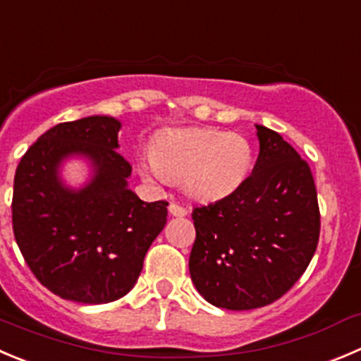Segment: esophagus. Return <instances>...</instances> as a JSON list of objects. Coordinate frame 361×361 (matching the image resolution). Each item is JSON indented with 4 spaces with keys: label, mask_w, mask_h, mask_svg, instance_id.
I'll list each match as a JSON object with an SVG mask.
<instances>
[{
    "label": "esophagus",
    "mask_w": 361,
    "mask_h": 361,
    "mask_svg": "<svg viewBox=\"0 0 361 361\" xmlns=\"http://www.w3.org/2000/svg\"><path fill=\"white\" fill-rule=\"evenodd\" d=\"M169 213L173 216H185L187 215V208H183L181 204H176V202H171L169 204Z\"/></svg>",
    "instance_id": "esophagus-1"
}]
</instances>
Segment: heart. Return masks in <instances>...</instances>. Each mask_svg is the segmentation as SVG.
Here are the masks:
<instances>
[{"instance_id":"b5f03b06","label":"heart","mask_w":361,"mask_h":361,"mask_svg":"<svg viewBox=\"0 0 361 361\" xmlns=\"http://www.w3.org/2000/svg\"><path fill=\"white\" fill-rule=\"evenodd\" d=\"M254 166L252 142L238 132L185 128L157 135L152 155L139 162L146 180L181 181L195 201L213 202L234 194Z\"/></svg>"}]
</instances>
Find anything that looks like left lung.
<instances>
[{"label":"left lung","instance_id":"8db88e82","mask_svg":"<svg viewBox=\"0 0 361 361\" xmlns=\"http://www.w3.org/2000/svg\"><path fill=\"white\" fill-rule=\"evenodd\" d=\"M259 157L234 194L192 212L188 269L199 295L227 310L269 305L296 284L321 229L310 167L281 134L255 125Z\"/></svg>","mask_w":361,"mask_h":361}]
</instances>
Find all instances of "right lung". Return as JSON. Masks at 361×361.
Masks as SVG:
<instances>
[{"mask_svg": "<svg viewBox=\"0 0 361 361\" xmlns=\"http://www.w3.org/2000/svg\"><path fill=\"white\" fill-rule=\"evenodd\" d=\"M121 123L87 116L49 128L24 153L13 178V236L42 286L72 302L109 303L134 288L142 261L167 222V202L128 188L132 166L118 153ZM92 162L82 189L59 178L68 156Z\"/></svg>", "mask_w": 361, "mask_h": 361, "instance_id": "1", "label": "right lung"}]
</instances>
